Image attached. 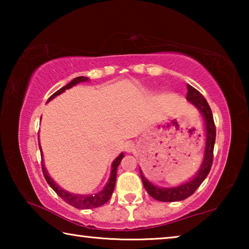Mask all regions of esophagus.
<instances>
[{"label": "esophagus", "instance_id": "obj_1", "mask_svg": "<svg viewBox=\"0 0 249 249\" xmlns=\"http://www.w3.org/2000/svg\"><path fill=\"white\" fill-rule=\"evenodd\" d=\"M135 148H136V146H135L133 142H128L125 144V150L127 151V153H133Z\"/></svg>", "mask_w": 249, "mask_h": 249}]
</instances>
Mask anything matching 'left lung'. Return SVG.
I'll return each mask as SVG.
<instances>
[{"mask_svg":"<svg viewBox=\"0 0 249 249\" xmlns=\"http://www.w3.org/2000/svg\"><path fill=\"white\" fill-rule=\"evenodd\" d=\"M187 99L190 103H192L196 108L200 109L202 115L204 117L205 126H206V142H205V151H204V159L202 162V166L200 170L193 179H191L188 182L179 185L176 188H158L156 185L151 184L148 180H147L144 176H142L141 171V177L142 180V184L148 192L150 196L154 199L161 201V202H175V201H181L184 200L192 196L196 192L200 184L203 182L204 179L208 177L209 172L211 170L213 163V150H214V144H215V137H216V128L215 124H214L213 114L211 111V107L209 103L206 102L204 96L202 95L199 91L195 88L188 84V94Z\"/></svg>","mask_w":249,"mask_h":249,"instance_id":"left-lung-1","label":"left lung"}]
</instances>
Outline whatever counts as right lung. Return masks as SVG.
Instances as JSON below:
<instances>
[{
  "mask_svg": "<svg viewBox=\"0 0 249 249\" xmlns=\"http://www.w3.org/2000/svg\"><path fill=\"white\" fill-rule=\"evenodd\" d=\"M88 80H89V78H87V77L74 78L72 81L67 84V86L62 87L61 89H59L58 91L54 92V93L48 99V101L53 100L54 96L61 94L62 92H65L66 90L70 89L71 87L75 86L77 83L86 82V81H88ZM39 149H40V145H39ZM40 156L43 157V153H40ZM123 157H124V154H121L119 157H117L114 160V161H113L112 171H111V176H109L108 182L107 183V185H105L102 191L95 193V195H93V196H92V195H90V196L72 195V193L65 191L64 189H61L60 187H59V185H57V183L54 182V181L52 178H50L49 175H48V171L46 170V168L44 166L43 160H41V169H43V175L45 177L46 181H47V183L53 188V190L56 192L62 200L67 202V203L74 206V208H77V209H94V208H99V206L107 203V202L109 200V197L112 196V193H113V191H114V187H115V182H116L117 167H119V165L121 163Z\"/></svg>",
  "mask_w": 249,
  "mask_h": 249,
  "instance_id": "right-lung-1",
  "label": "right lung"
}]
</instances>
